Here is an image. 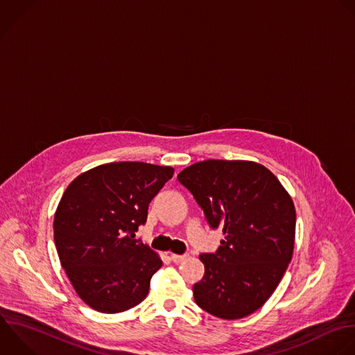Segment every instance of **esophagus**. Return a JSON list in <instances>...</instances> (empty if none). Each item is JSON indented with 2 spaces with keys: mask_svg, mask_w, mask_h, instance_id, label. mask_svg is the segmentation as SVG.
Returning a JSON list of instances; mask_svg holds the SVG:
<instances>
[{
  "mask_svg": "<svg viewBox=\"0 0 355 355\" xmlns=\"http://www.w3.org/2000/svg\"><path fill=\"white\" fill-rule=\"evenodd\" d=\"M187 258H188V255H177V254H171V255H170V259H171L174 263H181V262H184Z\"/></svg>",
  "mask_w": 355,
  "mask_h": 355,
  "instance_id": "esophagus-1",
  "label": "esophagus"
}]
</instances>
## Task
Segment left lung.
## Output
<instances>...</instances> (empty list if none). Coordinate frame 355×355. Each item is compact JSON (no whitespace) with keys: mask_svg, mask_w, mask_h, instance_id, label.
I'll list each match as a JSON object with an SVG mask.
<instances>
[{"mask_svg":"<svg viewBox=\"0 0 355 355\" xmlns=\"http://www.w3.org/2000/svg\"><path fill=\"white\" fill-rule=\"evenodd\" d=\"M177 178L209 225L224 234L214 254L199 257L205 276L193 284L196 304L227 320L254 313L275 293L293 257L291 196L272 171L247 160L199 162Z\"/></svg>","mask_w":355,"mask_h":355,"instance_id":"8db88e82","label":"left lung"}]
</instances>
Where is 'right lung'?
<instances>
[{
    "label": "right lung",
    "mask_w": 355,
    "mask_h": 355,
    "mask_svg": "<svg viewBox=\"0 0 355 355\" xmlns=\"http://www.w3.org/2000/svg\"><path fill=\"white\" fill-rule=\"evenodd\" d=\"M174 168L141 162L97 166L65 189L54 216V243L76 294L103 313L141 304L159 255L135 240L152 199Z\"/></svg>",
    "instance_id": "right-lung-1"
}]
</instances>
